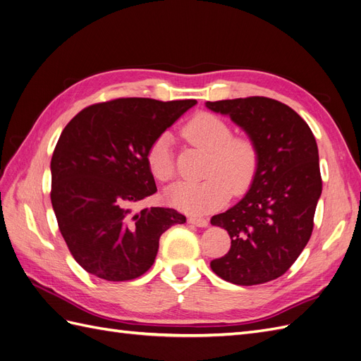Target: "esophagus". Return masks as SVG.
Returning <instances> with one entry per match:
<instances>
[{"mask_svg":"<svg viewBox=\"0 0 361 361\" xmlns=\"http://www.w3.org/2000/svg\"><path fill=\"white\" fill-rule=\"evenodd\" d=\"M188 223L197 226V227H206L207 226L206 218H200V216H190L188 218Z\"/></svg>","mask_w":361,"mask_h":361,"instance_id":"esophagus-1","label":"esophagus"}]
</instances>
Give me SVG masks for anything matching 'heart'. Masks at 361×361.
Returning <instances> with one entry per match:
<instances>
[{
    "mask_svg": "<svg viewBox=\"0 0 361 361\" xmlns=\"http://www.w3.org/2000/svg\"><path fill=\"white\" fill-rule=\"evenodd\" d=\"M190 145L207 152L202 182H178L166 191L167 202L188 214H207L221 207L232 191L245 192L253 183L259 167V150L248 135H232L223 118L211 113H197L182 128ZM147 167L157 180L173 179L174 162L171 140L159 134L146 152Z\"/></svg>",
    "mask_w": 361,
    "mask_h": 361,
    "instance_id": "1",
    "label": "heart"
}]
</instances>
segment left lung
<instances>
[{
    "label": "left lung",
    "instance_id": "8db88e82",
    "mask_svg": "<svg viewBox=\"0 0 361 361\" xmlns=\"http://www.w3.org/2000/svg\"><path fill=\"white\" fill-rule=\"evenodd\" d=\"M231 117L259 150V167L245 197L214 215L231 250L211 262L218 277L239 286L276 280L307 245L322 192L318 145L309 125L290 106L264 96L206 102Z\"/></svg>",
    "mask_w": 361,
    "mask_h": 361
}]
</instances>
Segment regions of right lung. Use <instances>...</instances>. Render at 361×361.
Masks as SVG:
<instances>
[{"instance_id":"1","label":"right lung","mask_w":361,"mask_h":361,"mask_svg":"<svg viewBox=\"0 0 361 361\" xmlns=\"http://www.w3.org/2000/svg\"><path fill=\"white\" fill-rule=\"evenodd\" d=\"M194 99L120 97L84 108L63 129L51 159V202L73 259L108 281L140 277L154 265L159 238L187 221L170 207L130 214L157 192L146 152Z\"/></svg>"}]
</instances>
